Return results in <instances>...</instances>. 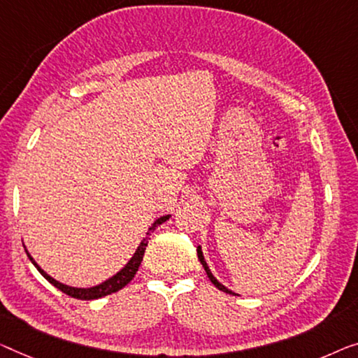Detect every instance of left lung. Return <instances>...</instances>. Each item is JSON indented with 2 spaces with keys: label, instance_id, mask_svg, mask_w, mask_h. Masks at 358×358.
I'll list each match as a JSON object with an SVG mask.
<instances>
[{
  "label": "left lung",
  "instance_id": "obj_1",
  "mask_svg": "<svg viewBox=\"0 0 358 358\" xmlns=\"http://www.w3.org/2000/svg\"><path fill=\"white\" fill-rule=\"evenodd\" d=\"M197 259H199V260H201V264H202V266H204L206 273H207V276H209V280L212 281V285H213V286H215V287H218V289H220V291H223V292H227V294H233V296H236V294H234V292H233V291H230V289H228V287H225V286H223V285H222V282H220V281H218V280L215 278V276H213V275H212V271H210V268H209V265H207V264H206V259H204V255H202V249H201V246H197Z\"/></svg>",
  "mask_w": 358,
  "mask_h": 358
}]
</instances>
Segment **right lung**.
Listing matches in <instances>:
<instances>
[{
    "instance_id": "obj_1",
    "label": "right lung",
    "mask_w": 358,
    "mask_h": 358,
    "mask_svg": "<svg viewBox=\"0 0 358 358\" xmlns=\"http://www.w3.org/2000/svg\"><path fill=\"white\" fill-rule=\"evenodd\" d=\"M170 218V215H164L161 218H157L156 222L152 223L151 227H149V230L146 233V238H143V241L140 243V246H138V249L135 250V254H133V257L128 260V264L122 268L119 273H115L112 278L106 280L101 282V285L98 286H93V287H72V286H67L64 285V282H59L56 281L55 278H51L50 275L46 273L45 270L41 268V266L35 262L34 257L29 254V250L25 249L27 255H29V259L31 260V264H34L36 266V270L40 271V273L45 276V278L51 282L52 286L57 287V289L62 291L64 294L71 296V297H76V299H82V301H93V299H99V297H104V296H109L112 294V292H117L120 291L122 287H125L128 282H130L133 280V276L136 275L138 268H140V265L143 262V255H145V250H146V246H148V239L149 236H151V233L156 230V228L159 225H162L164 222H167Z\"/></svg>"
}]
</instances>
